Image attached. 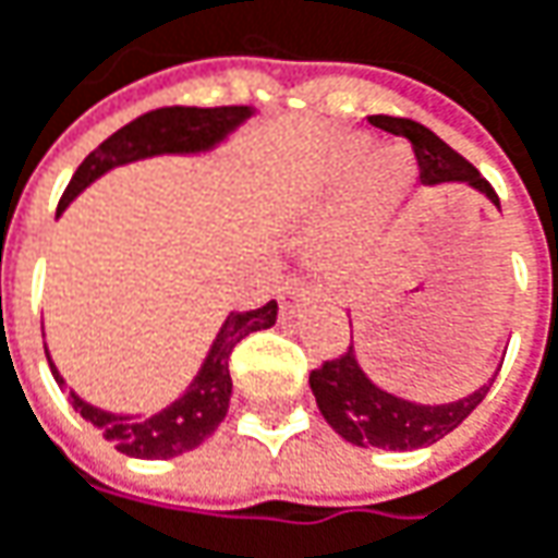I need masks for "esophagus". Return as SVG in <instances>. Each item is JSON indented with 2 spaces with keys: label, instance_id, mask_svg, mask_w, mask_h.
<instances>
[{
  "label": "esophagus",
  "instance_id": "1",
  "mask_svg": "<svg viewBox=\"0 0 558 558\" xmlns=\"http://www.w3.org/2000/svg\"><path fill=\"white\" fill-rule=\"evenodd\" d=\"M308 300V287H305L303 280H283L278 287V303L280 312H293L296 305H303Z\"/></svg>",
  "mask_w": 558,
  "mask_h": 558
}]
</instances>
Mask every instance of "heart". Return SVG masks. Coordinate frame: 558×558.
Here are the masks:
<instances>
[{
	"label": "heart",
	"instance_id": "obj_1",
	"mask_svg": "<svg viewBox=\"0 0 558 558\" xmlns=\"http://www.w3.org/2000/svg\"><path fill=\"white\" fill-rule=\"evenodd\" d=\"M409 186V161L400 153H377L368 165V199L375 208H390Z\"/></svg>",
	"mask_w": 558,
	"mask_h": 558
}]
</instances>
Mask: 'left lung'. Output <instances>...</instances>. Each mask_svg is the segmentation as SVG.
<instances>
[{"instance_id":"obj_1","label":"left lung","mask_w":558,"mask_h":558,"mask_svg":"<svg viewBox=\"0 0 558 558\" xmlns=\"http://www.w3.org/2000/svg\"><path fill=\"white\" fill-rule=\"evenodd\" d=\"M375 128L387 134L405 136L418 158V174L424 186H440V183H465L477 193H484L499 208L494 186L477 174V168L469 165L456 149L437 134H430L418 121L409 118H390V114H372L368 118ZM499 375V365L494 377ZM481 384L474 393L452 402H415L397 397L384 387H377L365 368L359 365L355 347L343 352L340 359L325 362L318 372L308 375V387L315 393L318 412L325 422L352 447H377L405 452V449H422L437 444L456 430L477 409V402L487 397L490 384Z\"/></svg>"}]
</instances>
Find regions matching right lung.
Here are the masks:
<instances>
[{"label":"right lung","mask_w":558,"mask_h":558,"mask_svg":"<svg viewBox=\"0 0 558 558\" xmlns=\"http://www.w3.org/2000/svg\"><path fill=\"white\" fill-rule=\"evenodd\" d=\"M253 114V106H221V109L174 106V109H156L136 118L131 124H124L121 131H114L109 140H102L81 161V168L74 171V178L61 196L59 215L84 193L89 183H96L114 168L156 156H206L211 149H218L221 143H228V136L236 134ZM275 322H278V303L275 300L262 308H253V312H231L225 318V325L218 327V333H215V340H211L206 359H203L193 380L153 415L109 412V409L86 402L74 390H68V400L74 405V412H81L84 422L93 424L124 456H134V459L183 456L199 444H206L228 415L233 393L228 359H231L233 347L243 337H250L253 330H265ZM46 359H49L56 384L68 387L49 350H46Z\"/></svg>","instance_id":"obj_1"}]
</instances>
